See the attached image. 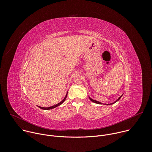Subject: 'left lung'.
I'll use <instances>...</instances> for the list:
<instances>
[{
  "label": "left lung",
  "instance_id": "obj_1",
  "mask_svg": "<svg viewBox=\"0 0 152 152\" xmlns=\"http://www.w3.org/2000/svg\"><path fill=\"white\" fill-rule=\"evenodd\" d=\"M123 94H122V95H121V96H120V97H119V98H118V99H117V100H116V101H115V102H114V103H110V104H106V105H107V104H114V103H115V102H118V100H120V98H121V97H122V96H123ZM89 99H90V100H91V101H92V102H94V103H97V104H103V103H101V102H98V101H97V100H93V99H91V97H89Z\"/></svg>",
  "mask_w": 152,
  "mask_h": 152
}]
</instances>
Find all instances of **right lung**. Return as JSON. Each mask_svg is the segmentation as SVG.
Masks as SVG:
<instances>
[{
	"mask_svg": "<svg viewBox=\"0 0 152 152\" xmlns=\"http://www.w3.org/2000/svg\"><path fill=\"white\" fill-rule=\"evenodd\" d=\"M67 93L66 94V96H65V97H64V99L61 102H59V103H58V104H55V105H53V106H50V107H41V106H38V107H39V108H41V109H42V110H52V109H53V108H55V107H57V106H59V105H61L65 100H66V98H67Z\"/></svg>",
	"mask_w": 152,
	"mask_h": 152,
	"instance_id": "1",
	"label": "right lung"
}]
</instances>
